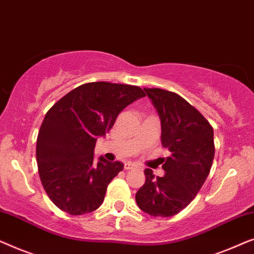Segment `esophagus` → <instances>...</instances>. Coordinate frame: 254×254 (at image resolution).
I'll return each mask as SVG.
<instances>
[{
    "instance_id": "esophagus-1",
    "label": "esophagus",
    "mask_w": 254,
    "mask_h": 254,
    "mask_svg": "<svg viewBox=\"0 0 254 254\" xmlns=\"http://www.w3.org/2000/svg\"><path fill=\"white\" fill-rule=\"evenodd\" d=\"M133 168H135L134 163H132V162L124 163V169H126V170H131V169H133Z\"/></svg>"
}]
</instances>
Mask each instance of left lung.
<instances>
[{"label":"left lung","mask_w":254,"mask_h":254,"mask_svg":"<svg viewBox=\"0 0 254 254\" xmlns=\"http://www.w3.org/2000/svg\"><path fill=\"white\" fill-rule=\"evenodd\" d=\"M161 120V141L171 152L164 159L163 177L145 169L146 182L135 193L141 210L168 217L183 210L205 183L212 168L215 146L208 121L176 93L144 88Z\"/></svg>","instance_id":"left-lung-1"}]
</instances>
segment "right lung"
Masks as SVG:
<instances>
[{"label":"right lung","instance_id":"add662e5","mask_svg":"<svg viewBox=\"0 0 254 254\" xmlns=\"http://www.w3.org/2000/svg\"><path fill=\"white\" fill-rule=\"evenodd\" d=\"M145 95L133 85L94 81L70 91L48 110L37 138V162L42 187L61 210L81 215L101 206L124 164L102 156L96 164L95 142L127 106Z\"/></svg>","mask_w":254,"mask_h":254}]
</instances>
